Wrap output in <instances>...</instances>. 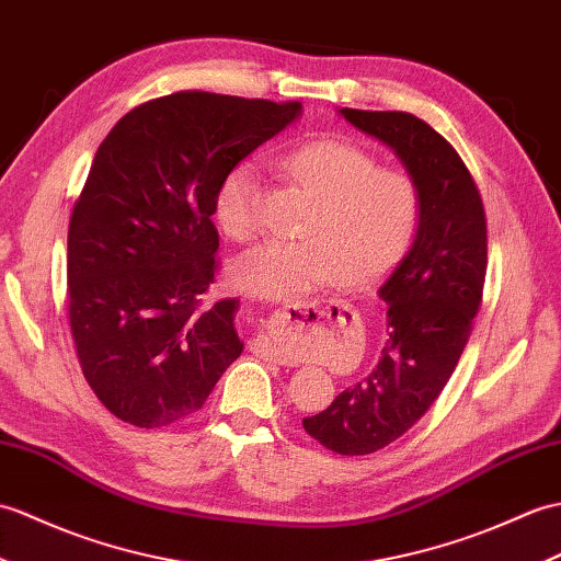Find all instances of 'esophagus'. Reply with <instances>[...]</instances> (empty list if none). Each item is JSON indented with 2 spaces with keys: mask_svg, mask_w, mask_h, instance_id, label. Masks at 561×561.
I'll use <instances>...</instances> for the list:
<instances>
[{
  "mask_svg": "<svg viewBox=\"0 0 561 561\" xmlns=\"http://www.w3.org/2000/svg\"><path fill=\"white\" fill-rule=\"evenodd\" d=\"M324 312L328 310H324V304H320V301H298V304L282 308V316H284V320H289L291 328H304V324H308L310 320H320ZM255 348H257V354L275 358L277 363H282V366L289 363V356L284 354V348H282L277 336H265V340H257Z\"/></svg>",
  "mask_w": 561,
  "mask_h": 561,
  "instance_id": "34e87169",
  "label": "esophagus"
}]
</instances>
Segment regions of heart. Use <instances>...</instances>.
Listing matches in <instances>:
<instances>
[{
  "label": "heart",
  "mask_w": 561,
  "mask_h": 561,
  "mask_svg": "<svg viewBox=\"0 0 561 561\" xmlns=\"http://www.w3.org/2000/svg\"><path fill=\"white\" fill-rule=\"evenodd\" d=\"M279 164L316 205L304 221V241H265L243 253L233 279L260 298H289L332 279L346 289L375 284L392 270L419 231L423 195L415 179L380 167L354 142L322 138L286 150ZM263 179L253 162L231 167L215 195V215L231 239L260 229Z\"/></svg>",
  "instance_id": "b5f03b06"
}]
</instances>
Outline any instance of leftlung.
Masks as SVG:
<instances>
[{
    "label": "left lung",
    "mask_w": 561,
    "mask_h": 561,
    "mask_svg": "<svg viewBox=\"0 0 561 561\" xmlns=\"http://www.w3.org/2000/svg\"><path fill=\"white\" fill-rule=\"evenodd\" d=\"M387 142L421 186L423 215L411 251L380 286L389 340L366 380L304 419L306 433L342 457L392 445L442 394L483 304L488 219L468 167L433 126L409 112L342 110Z\"/></svg>",
    "instance_id": "obj_1"
}]
</instances>
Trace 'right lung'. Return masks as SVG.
Returning a JSON list of instances; mask_svg holds the SVG:
<instances>
[{
	"label": "right lung",
	"mask_w": 561,
	"mask_h": 561,
	"mask_svg": "<svg viewBox=\"0 0 561 561\" xmlns=\"http://www.w3.org/2000/svg\"><path fill=\"white\" fill-rule=\"evenodd\" d=\"M301 102L181 90L138 104L100 142L69 219L67 310L88 385L136 427L198 411L243 342L237 298L207 306L215 195Z\"/></svg>",
	"instance_id": "obj_1"
}]
</instances>
